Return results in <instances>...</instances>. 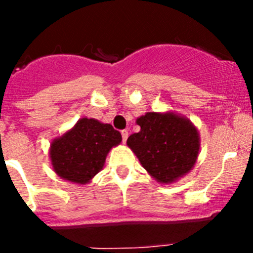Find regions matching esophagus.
<instances>
[{
    "label": "esophagus",
    "mask_w": 253,
    "mask_h": 253,
    "mask_svg": "<svg viewBox=\"0 0 253 253\" xmlns=\"http://www.w3.org/2000/svg\"><path fill=\"white\" fill-rule=\"evenodd\" d=\"M122 137H123V142H126V139H128L129 137V133L128 130H122Z\"/></svg>",
    "instance_id": "34e87169"
}]
</instances>
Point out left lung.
<instances>
[{"label":"left lung","instance_id":"obj_1","mask_svg":"<svg viewBox=\"0 0 253 253\" xmlns=\"http://www.w3.org/2000/svg\"><path fill=\"white\" fill-rule=\"evenodd\" d=\"M138 133L126 140L149 175L160 184H172L195 166L200 151L198 128L173 111L146 113L137 119Z\"/></svg>","mask_w":253,"mask_h":253}]
</instances>
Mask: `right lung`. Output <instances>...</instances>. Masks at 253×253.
Segmentation results:
<instances>
[{
    "mask_svg": "<svg viewBox=\"0 0 253 253\" xmlns=\"http://www.w3.org/2000/svg\"><path fill=\"white\" fill-rule=\"evenodd\" d=\"M120 143L122 134L113 125L82 118L66 133L51 140L49 160L60 178L86 185L101 171L110 149Z\"/></svg>",
    "mask_w": 253,
    "mask_h": 253,
    "instance_id": "obj_1",
    "label": "right lung"
}]
</instances>
